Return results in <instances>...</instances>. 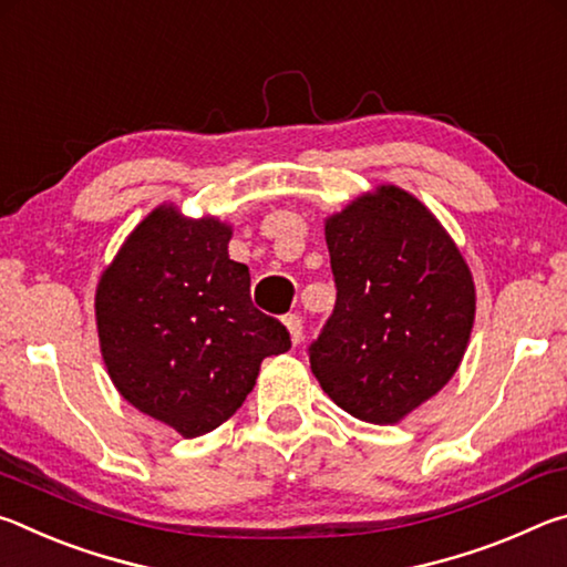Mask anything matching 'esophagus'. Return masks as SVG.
<instances>
[{"mask_svg": "<svg viewBox=\"0 0 567 567\" xmlns=\"http://www.w3.org/2000/svg\"><path fill=\"white\" fill-rule=\"evenodd\" d=\"M285 324H287V330H290L292 344H300V342H302V330H305V324H302V318H300V315H287V318H285Z\"/></svg>", "mask_w": 567, "mask_h": 567, "instance_id": "obj_1", "label": "esophagus"}]
</instances>
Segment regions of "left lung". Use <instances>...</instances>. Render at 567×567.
Wrapping results in <instances>:
<instances>
[{"label":"left lung","mask_w":567,"mask_h":567,"mask_svg":"<svg viewBox=\"0 0 567 567\" xmlns=\"http://www.w3.org/2000/svg\"><path fill=\"white\" fill-rule=\"evenodd\" d=\"M338 300L307 354L352 417L390 425L455 375L475 285L453 239L405 189L382 185L324 225Z\"/></svg>","instance_id":"1"}]
</instances>
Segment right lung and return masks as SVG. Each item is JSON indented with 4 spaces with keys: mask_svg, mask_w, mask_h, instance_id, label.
I'll list each match as a JSON object with an SVG mask.
<instances>
[{
    "mask_svg": "<svg viewBox=\"0 0 567 567\" xmlns=\"http://www.w3.org/2000/svg\"><path fill=\"white\" fill-rule=\"evenodd\" d=\"M229 235L215 217L185 219L157 207L122 245L94 297L114 388L185 437L233 417L260 362L292 344L285 324L249 300V270L229 260Z\"/></svg>",
    "mask_w": 567,
    "mask_h": 567,
    "instance_id": "right-lung-1",
    "label": "right lung"
}]
</instances>
